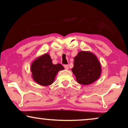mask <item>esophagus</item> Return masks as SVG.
<instances>
[{"mask_svg": "<svg viewBox=\"0 0 128 128\" xmlns=\"http://www.w3.org/2000/svg\"><path fill=\"white\" fill-rule=\"evenodd\" d=\"M64 68H65V69L68 70V69H69V65H68V64H64Z\"/></svg>", "mask_w": 128, "mask_h": 128, "instance_id": "1", "label": "esophagus"}]
</instances>
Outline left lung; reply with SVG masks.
<instances>
[{
    "label": "left lung",
    "mask_w": 128,
    "mask_h": 128,
    "mask_svg": "<svg viewBox=\"0 0 128 128\" xmlns=\"http://www.w3.org/2000/svg\"><path fill=\"white\" fill-rule=\"evenodd\" d=\"M74 66L72 71L77 82L83 85L90 84L99 78L101 66L97 56L90 51L78 52L74 58Z\"/></svg>",
    "instance_id": "obj_1"
}]
</instances>
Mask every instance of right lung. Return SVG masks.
<instances>
[{
  "mask_svg": "<svg viewBox=\"0 0 128 128\" xmlns=\"http://www.w3.org/2000/svg\"><path fill=\"white\" fill-rule=\"evenodd\" d=\"M64 69L61 64H52V59L47 53L38 57L31 64L33 80L43 86L52 84L58 72Z\"/></svg>",
  "mask_w": 128,
  "mask_h": 128,
  "instance_id": "add662e5",
  "label": "right lung"
}]
</instances>
